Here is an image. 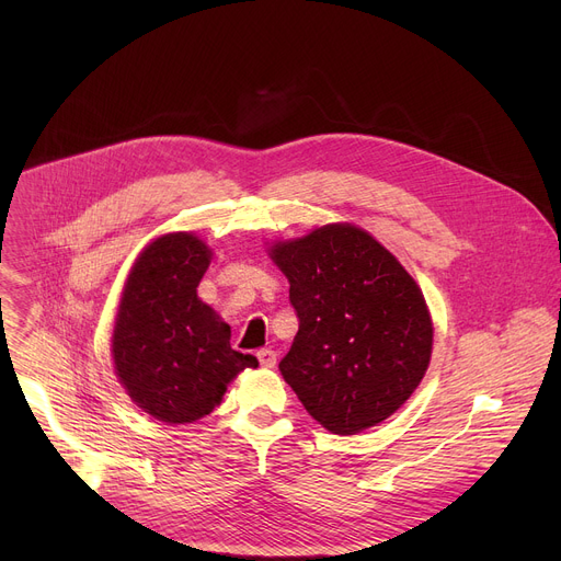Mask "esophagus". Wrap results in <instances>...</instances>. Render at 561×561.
<instances>
[{
	"mask_svg": "<svg viewBox=\"0 0 561 561\" xmlns=\"http://www.w3.org/2000/svg\"><path fill=\"white\" fill-rule=\"evenodd\" d=\"M257 359L264 368H273L277 364V353L271 348H262V351H257Z\"/></svg>",
	"mask_w": 561,
	"mask_h": 561,
	"instance_id": "esophagus-1",
	"label": "esophagus"
}]
</instances>
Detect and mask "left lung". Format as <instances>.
<instances>
[{"label":"left lung","mask_w":561,"mask_h":561,"mask_svg":"<svg viewBox=\"0 0 561 561\" xmlns=\"http://www.w3.org/2000/svg\"><path fill=\"white\" fill-rule=\"evenodd\" d=\"M290 284L299 331L279 362L312 420L355 435L390 417L420 386L433 353L426 299L375 237L329 224L271 247Z\"/></svg>","instance_id":"left-lung-1"}]
</instances>
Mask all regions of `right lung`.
<instances>
[{"mask_svg": "<svg viewBox=\"0 0 561 561\" xmlns=\"http://www.w3.org/2000/svg\"><path fill=\"white\" fill-rule=\"evenodd\" d=\"M210 249L169 232L137 257L113 331L115 373L133 402L164 424H193L257 357L230 348V327L197 297Z\"/></svg>", "mask_w": 561, "mask_h": 561, "instance_id": "obj_1", "label": "right lung"}]
</instances>
